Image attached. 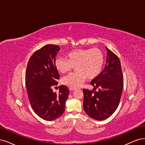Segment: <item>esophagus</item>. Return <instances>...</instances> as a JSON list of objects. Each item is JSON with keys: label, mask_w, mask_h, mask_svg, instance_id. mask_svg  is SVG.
<instances>
[{"label": "esophagus", "mask_w": 145, "mask_h": 145, "mask_svg": "<svg viewBox=\"0 0 145 145\" xmlns=\"http://www.w3.org/2000/svg\"><path fill=\"white\" fill-rule=\"evenodd\" d=\"M69 90H70V91H74V90H76V89H75V88H71V87H69Z\"/></svg>", "instance_id": "34e87169"}]
</instances>
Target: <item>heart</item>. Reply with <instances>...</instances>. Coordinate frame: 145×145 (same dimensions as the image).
<instances>
[{
    "label": "heart",
    "mask_w": 145,
    "mask_h": 145,
    "mask_svg": "<svg viewBox=\"0 0 145 145\" xmlns=\"http://www.w3.org/2000/svg\"><path fill=\"white\" fill-rule=\"evenodd\" d=\"M67 59L57 57L54 61L57 71L62 74L71 71L74 67L76 72L63 78V85L76 88L88 79L97 77L102 71L104 63L103 52L97 48L79 49L66 54Z\"/></svg>",
    "instance_id": "1"
}]
</instances>
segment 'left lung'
Listing matches in <instances>:
<instances>
[{
  "instance_id": "left-lung-1",
  "label": "left lung",
  "mask_w": 145,
  "mask_h": 145,
  "mask_svg": "<svg viewBox=\"0 0 145 145\" xmlns=\"http://www.w3.org/2000/svg\"><path fill=\"white\" fill-rule=\"evenodd\" d=\"M106 61L103 71L93 79V90L83 89V107L92 119L108 118L118 108L123 88V77L119 57L106 48ZM96 88L97 92L94 90Z\"/></svg>"
}]
</instances>
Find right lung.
Listing matches in <instances>:
<instances>
[{
  "label": "right lung",
  "mask_w": 145,
  "mask_h": 145,
  "mask_svg": "<svg viewBox=\"0 0 145 145\" xmlns=\"http://www.w3.org/2000/svg\"><path fill=\"white\" fill-rule=\"evenodd\" d=\"M58 45L47 44L32 54L27 63L25 84L32 109L41 119L54 120L65 110L69 90L65 86L59 87V93L53 92L59 78L54 61L59 50Z\"/></svg>",
  "instance_id": "1"
}]
</instances>
